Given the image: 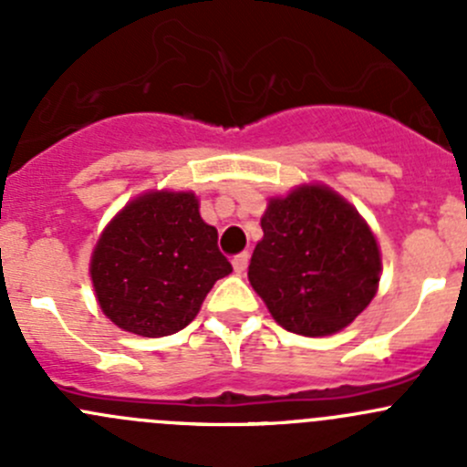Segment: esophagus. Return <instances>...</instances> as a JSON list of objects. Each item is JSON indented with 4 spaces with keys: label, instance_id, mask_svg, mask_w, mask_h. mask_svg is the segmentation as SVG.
<instances>
[{
    "label": "esophagus",
    "instance_id": "obj_1",
    "mask_svg": "<svg viewBox=\"0 0 467 467\" xmlns=\"http://www.w3.org/2000/svg\"><path fill=\"white\" fill-rule=\"evenodd\" d=\"M248 260H251V255H248V253H239V255L233 257V266H234V273H237V275H242V273L246 271Z\"/></svg>",
    "mask_w": 467,
    "mask_h": 467
}]
</instances>
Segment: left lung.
Instances as JSON below:
<instances>
[{
    "label": "left lung",
    "mask_w": 467,
    "mask_h": 467,
    "mask_svg": "<svg viewBox=\"0 0 467 467\" xmlns=\"http://www.w3.org/2000/svg\"><path fill=\"white\" fill-rule=\"evenodd\" d=\"M248 280L277 323L327 337L368 307L379 282V248L357 210L327 187L273 199Z\"/></svg>",
    "instance_id": "left-lung-1"
}]
</instances>
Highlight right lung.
<instances>
[{"label": "right lung", "mask_w": 467, "mask_h": 467, "mask_svg": "<svg viewBox=\"0 0 467 467\" xmlns=\"http://www.w3.org/2000/svg\"><path fill=\"white\" fill-rule=\"evenodd\" d=\"M216 228L187 192H153L126 205L92 255L94 291L117 327L169 337L187 327L216 280L233 273Z\"/></svg>", "instance_id": "add662e5"}]
</instances>
